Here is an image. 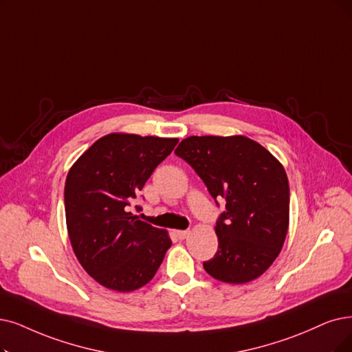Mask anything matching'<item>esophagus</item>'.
<instances>
[{
  "label": "esophagus",
  "mask_w": 352,
  "mask_h": 352,
  "mask_svg": "<svg viewBox=\"0 0 352 352\" xmlns=\"http://www.w3.org/2000/svg\"><path fill=\"white\" fill-rule=\"evenodd\" d=\"M189 234H190V232H189L188 230H185V231H176V235H177L179 240H185V238H186Z\"/></svg>",
  "instance_id": "obj_1"
}]
</instances>
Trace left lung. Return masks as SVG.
<instances>
[{
  "mask_svg": "<svg viewBox=\"0 0 352 352\" xmlns=\"http://www.w3.org/2000/svg\"><path fill=\"white\" fill-rule=\"evenodd\" d=\"M176 156L188 162L210 196L223 199L218 251L205 272L223 283L260 277L282 251L289 230V180L283 164L245 135H192Z\"/></svg>",
  "mask_w": 352,
  "mask_h": 352,
  "instance_id": "1",
  "label": "left lung"
}]
</instances>
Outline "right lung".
Listing matches in <instances>:
<instances>
[{"mask_svg":"<svg viewBox=\"0 0 352 352\" xmlns=\"http://www.w3.org/2000/svg\"><path fill=\"white\" fill-rule=\"evenodd\" d=\"M177 142L112 133L96 140L69 168V240L85 272L109 290L125 293L147 285L172 245L166 230L140 221L130 206Z\"/></svg>","mask_w":352,"mask_h":352,"instance_id":"add662e5","label":"right lung"}]
</instances>
